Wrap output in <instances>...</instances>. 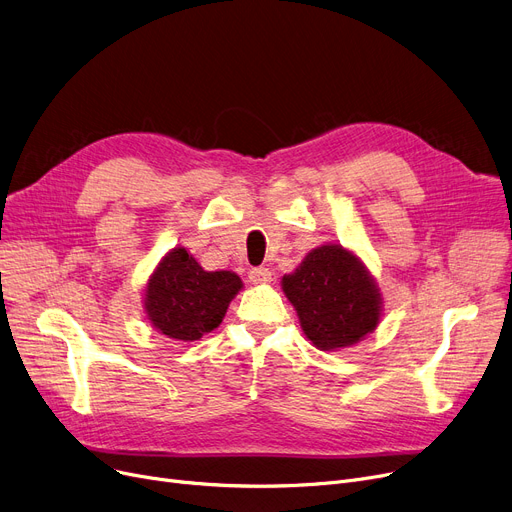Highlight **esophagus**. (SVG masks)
<instances>
[{
	"instance_id": "34e87169",
	"label": "esophagus",
	"mask_w": 512,
	"mask_h": 512,
	"mask_svg": "<svg viewBox=\"0 0 512 512\" xmlns=\"http://www.w3.org/2000/svg\"><path fill=\"white\" fill-rule=\"evenodd\" d=\"M249 282L251 284H270L272 272L267 270V267H255V270L249 272Z\"/></svg>"
}]
</instances>
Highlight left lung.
Masks as SVG:
<instances>
[{
	"label": "left lung",
	"instance_id": "1",
	"mask_svg": "<svg viewBox=\"0 0 512 512\" xmlns=\"http://www.w3.org/2000/svg\"><path fill=\"white\" fill-rule=\"evenodd\" d=\"M282 290L319 351L353 346L382 321L378 282L357 253L336 242L309 251L297 270L282 276Z\"/></svg>",
	"mask_w": 512,
	"mask_h": 512
}]
</instances>
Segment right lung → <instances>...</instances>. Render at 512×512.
Returning <instances> with one entry per match:
<instances>
[{
    "label": "right lung",
    "instance_id": "add662e5",
    "mask_svg": "<svg viewBox=\"0 0 512 512\" xmlns=\"http://www.w3.org/2000/svg\"><path fill=\"white\" fill-rule=\"evenodd\" d=\"M240 290L242 280L234 272H207L184 247H174L149 276L143 309L157 332L195 342L222 324Z\"/></svg>",
    "mask_w": 512,
    "mask_h": 512
}]
</instances>
